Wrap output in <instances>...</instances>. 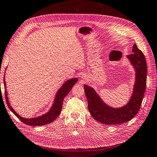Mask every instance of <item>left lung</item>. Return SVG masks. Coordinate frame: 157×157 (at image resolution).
Masks as SVG:
<instances>
[{
	"instance_id": "left-lung-1",
	"label": "left lung",
	"mask_w": 157,
	"mask_h": 157,
	"mask_svg": "<svg viewBox=\"0 0 157 157\" xmlns=\"http://www.w3.org/2000/svg\"><path fill=\"white\" fill-rule=\"evenodd\" d=\"M133 53L127 56L136 71L133 93L128 103L120 108L107 105L93 87L84 85L88 109L94 119L104 124H120L132 120L140 109L147 83V63L144 54L133 44Z\"/></svg>"
}]
</instances>
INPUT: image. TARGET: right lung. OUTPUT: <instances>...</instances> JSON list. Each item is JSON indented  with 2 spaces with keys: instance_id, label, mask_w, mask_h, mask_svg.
I'll use <instances>...</instances> for the list:
<instances>
[{
  "instance_id": "right-lung-1",
  "label": "right lung",
  "mask_w": 157,
  "mask_h": 157,
  "mask_svg": "<svg viewBox=\"0 0 157 157\" xmlns=\"http://www.w3.org/2000/svg\"><path fill=\"white\" fill-rule=\"evenodd\" d=\"M78 78H71L70 79L67 80L66 82L64 83L61 87L57 91L55 98L54 99V103L52 104L51 109L48 110V112L46 114H43L41 116H39L36 118H25L24 117H21L17 114L16 112L12 109V107L10 105V102L8 101V94L6 91V82H5V77L4 76V89H5V98L7 105L8 106L9 109H10L14 114H15L17 118H19L22 122L25 124L28 125V126H43V125H46L51 123L55 120L59 115L60 114L62 108V103H63V100L65 97L68 95L69 92L71 91V88L73 87L74 85L78 82Z\"/></svg>"
}]
</instances>
